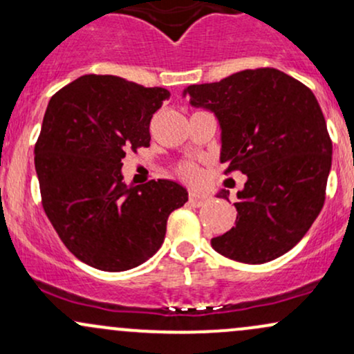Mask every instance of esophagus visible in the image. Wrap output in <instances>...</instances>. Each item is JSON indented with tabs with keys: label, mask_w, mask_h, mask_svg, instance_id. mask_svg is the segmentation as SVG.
I'll return each mask as SVG.
<instances>
[{
	"label": "esophagus",
	"mask_w": 354,
	"mask_h": 354,
	"mask_svg": "<svg viewBox=\"0 0 354 354\" xmlns=\"http://www.w3.org/2000/svg\"><path fill=\"white\" fill-rule=\"evenodd\" d=\"M208 201V194L198 193V191H189V203L193 206H203Z\"/></svg>",
	"instance_id": "1"
}]
</instances>
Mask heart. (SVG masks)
<instances>
[{
	"label": "heart",
	"mask_w": 354,
	"mask_h": 354,
	"mask_svg": "<svg viewBox=\"0 0 354 354\" xmlns=\"http://www.w3.org/2000/svg\"><path fill=\"white\" fill-rule=\"evenodd\" d=\"M178 174L183 178L185 181L188 183H196L198 180H200L201 176V171L200 168H198L196 165L193 163H183L178 166Z\"/></svg>",
	"instance_id": "heart-1"
}]
</instances>
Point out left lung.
<instances>
[{"instance_id": "obj_1", "label": "left lung", "mask_w": 354, "mask_h": 354, "mask_svg": "<svg viewBox=\"0 0 354 354\" xmlns=\"http://www.w3.org/2000/svg\"><path fill=\"white\" fill-rule=\"evenodd\" d=\"M189 104L214 113L219 161L248 180L238 191L236 226L211 239L219 254L261 265L301 241L324 205L333 145L310 88L274 68L191 84ZM219 198L228 200L230 191Z\"/></svg>"}]
</instances>
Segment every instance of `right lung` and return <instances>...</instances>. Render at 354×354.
Segmentation results:
<instances>
[{"mask_svg":"<svg viewBox=\"0 0 354 354\" xmlns=\"http://www.w3.org/2000/svg\"><path fill=\"white\" fill-rule=\"evenodd\" d=\"M169 98L111 75H84L48 103L35 145L44 213L80 261L101 271L140 266L160 250L168 216L188 201L169 180L126 185L121 161L149 146V121Z\"/></svg>","mask_w":354,"mask_h":354,"instance_id":"1","label":"right lung"}]
</instances>
